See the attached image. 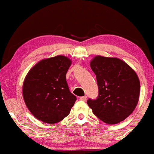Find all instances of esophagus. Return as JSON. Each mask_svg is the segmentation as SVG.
<instances>
[{
	"instance_id": "1",
	"label": "esophagus",
	"mask_w": 154,
	"mask_h": 154,
	"mask_svg": "<svg viewBox=\"0 0 154 154\" xmlns=\"http://www.w3.org/2000/svg\"><path fill=\"white\" fill-rule=\"evenodd\" d=\"M79 99L82 101H86V99H87V97L86 96H83V97H80Z\"/></svg>"
}]
</instances>
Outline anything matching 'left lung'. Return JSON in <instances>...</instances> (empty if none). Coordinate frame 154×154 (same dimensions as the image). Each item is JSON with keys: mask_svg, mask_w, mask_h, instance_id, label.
I'll use <instances>...</instances> for the list:
<instances>
[{"mask_svg": "<svg viewBox=\"0 0 154 154\" xmlns=\"http://www.w3.org/2000/svg\"><path fill=\"white\" fill-rule=\"evenodd\" d=\"M96 75L99 94L87 104L99 119L117 124L129 116L139 101L140 83L133 69L116 57L96 56L90 62Z\"/></svg>", "mask_w": 154, "mask_h": 154, "instance_id": "8db88e82", "label": "left lung"}]
</instances>
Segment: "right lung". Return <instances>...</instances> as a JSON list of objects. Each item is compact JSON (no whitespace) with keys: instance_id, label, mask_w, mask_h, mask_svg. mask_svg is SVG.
<instances>
[{"instance_id":"obj_1","label":"right lung","mask_w":154,"mask_h":154,"mask_svg":"<svg viewBox=\"0 0 154 154\" xmlns=\"http://www.w3.org/2000/svg\"><path fill=\"white\" fill-rule=\"evenodd\" d=\"M71 60L58 55L40 61L23 83V97L33 116L46 123H58L70 113L76 100L66 83Z\"/></svg>"}]
</instances>
